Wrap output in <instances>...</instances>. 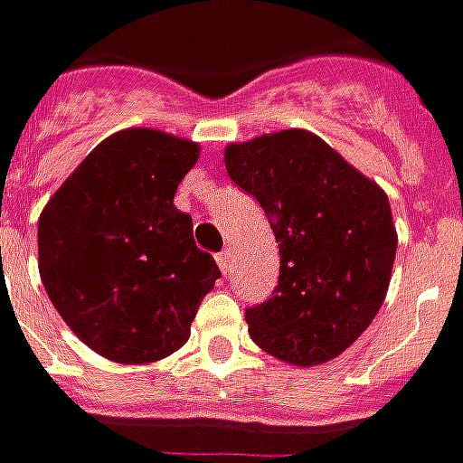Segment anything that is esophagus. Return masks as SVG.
Listing matches in <instances>:
<instances>
[{"mask_svg": "<svg viewBox=\"0 0 463 463\" xmlns=\"http://www.w3.org/2000/svg\"><path fill=\"white\" fill-rule=\"evenodd\" d=\"M215 260H218V266H220V271L225 273V276H228V273H231V250H222V253H218V256H215Z\"/></svg>", "mask_w": 463, "mask_h": 463, "instance_id": "esophagus-1", "label": "esophagus"}]
</instances>
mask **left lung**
<instances>
[{
  "mask_svg": "<svg viewBox=\"0 0 463 463\" xmlns=\"http://www.w3.org/2000/svg\"><path fill=\"white\" fill-rule=\"evenodd\" d=\"M225 169L269 215L281 256L273 297L245 309L250 339L298 367L337 357L388 294V194L304 128L231 144Z\"/></svg>",
  "mask_w": 463,
  "mask_h": 463,
  "instance_id": "8db88e82",
  "label": "left lung"
}]
</instances>
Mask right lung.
<instances>
[{"label": "right lung", "mask_w": 463, "mask_h": 463, "mask_svg": "<svg viewBox=\"0 0 463 463\" xmlns=\"http://www.w3.org/2000/svg\"><path fill=\"white\" fill-rule=\"evenodd\" d=\"M200 156L194 141L126 128L100 141L37 222L40 279L78 337L113 363L162 360L190 337L220 279L175 207Z\"/></svg>", "instance_id": "add662e5"}]
</instances>
